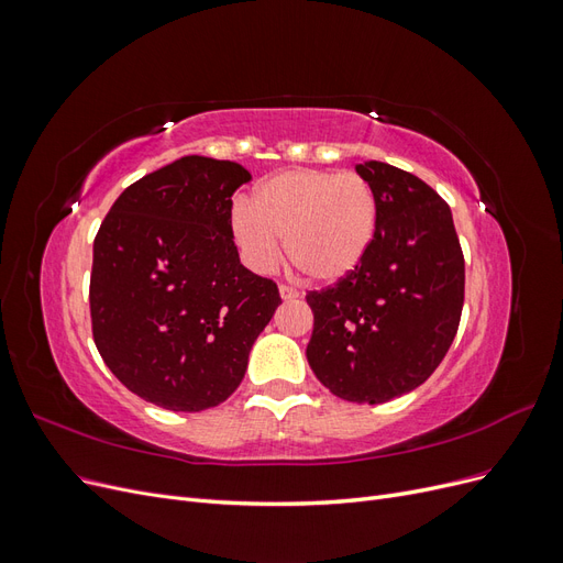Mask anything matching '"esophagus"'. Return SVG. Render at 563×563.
I'll return each instance as SVG.
<instances>
[{
	"mask_svg": "<svg viewBox=\"0 0 563 563\" xmlns=\"http://www.w3.org/2000/svg\"><path fill=\"white\" fill-rule=\"evenodd\" d=\"M279 296H282V300H296L300 294L296 291L294 286H286V284H282V286H279Z\"/></svg>",
	"mask_w": 563,
	"mask_h": 563,
	"instance_id": "34e87169",
	"label": "esophagus"
}]
</instances>
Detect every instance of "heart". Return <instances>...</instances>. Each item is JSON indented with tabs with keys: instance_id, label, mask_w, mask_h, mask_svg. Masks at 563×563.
I'll return each mask as SVG.
<instances>
[{
	"instance_id": "obj_1",
	"label": "heart",
	"mask_w": 563,
	"mask_h": 563,
	"mask_svg": "<svg viewBox=\"0 0 563 563\" xmlns=\"http://www.w3.org/2000/svg\"><path fill=\"white\" fill-rule=\"evenodd\" d=\"M378 230V197L354 172L288 168L255 187L232 211V236L255 272L275 269L282 240L305 277L335 284L362 265Z\"/></svg>"
}]
</instances>
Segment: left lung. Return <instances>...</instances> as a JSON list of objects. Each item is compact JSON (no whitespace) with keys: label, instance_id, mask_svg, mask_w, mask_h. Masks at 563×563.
<instances>
[{"label":"left lung","instance_id":"1","mask_svg":"<svg viewBox=\"0 0 563 563\" xmlns=\"http://www.w3.org/2000/svg\"><path fill=\"white\" fill-rule=\"evenodd\" d=\"M378 197V230L350 277L310 291L308 362L356 404L397 399L444 360L465 300V258L449 203L385 162L356 164Z\"/></svg>","mask_w":563,"mask_h":563}]
</instances>
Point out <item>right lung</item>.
Masks as SVG:
<instances>
[{
    "label": "right lung",
    "mask_w": 563,
    "mask_h": 563,
    "mask_svg": "<svg viewBox=\"0 0 563 563\" xmlns=\"http://www.w3.org/2000/svg\"><path fill=\"white\" fill-rule=\"evenodd\" d=\"M249 180L236 162L180 157L129 185L96 234V347L119 383L166 411L223 404L282 302L234 246L232 195Z\"/></svg>",
    "instance_id": "add662e5"
}]
</instances>
